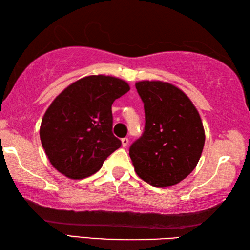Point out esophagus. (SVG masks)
Wrapping results in <instances>:
<instances>
[{"label": "esophagus", "instance_id": "obj_1", "mask_svg": "<svg viewBox=\"0 0 250 250\" xmlns=\"http://www.w3.org/2000/svg\"><path fill=\"white\" fill-rule=\"evenodd\" d=\"M121 143H122V147H126L129 145V139L128 137H124V139H121Z\"/></svg>", "mask_w": 250, "mask_h": 250}]
</instances>
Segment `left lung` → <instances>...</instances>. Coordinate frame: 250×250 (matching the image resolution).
I'll return each instance as SVG.
<instances>
[{
	"label": "left lung",
	"mask_w": 250,
	"mask_h": 250,
	"mask_svg": "<svg viewBox=\"0 0 250 250\" xmlns=\"http://www.w3.org/2000/svg\"><path fill=\"white\" fill-rule=\"evenodd\" d=\"M135 87L145 110L144 132L129 149L135 172L155 187L178 184L193 171L203 150L200 115L171 83L145 81Z\"/></svg>",
	"instance_id": "8db88e82"
}]
</instances>
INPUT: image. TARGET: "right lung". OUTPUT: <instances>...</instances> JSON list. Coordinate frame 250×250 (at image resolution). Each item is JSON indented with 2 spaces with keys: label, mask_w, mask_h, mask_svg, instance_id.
<instances>
[{
  "label": "right lung",
  "mask_w": 250,
  "mask_h": 250,
  "mask_svg": "<svg viewBox=\"0 0 250 250\" xmlns=\"http://www.w3.org/2000/svg\"><path fill=\"white\" fill-rule=\"evenodd\" d=\"M130 90L119 78L79 79L55 99L42 119L40 136L50 163L65 176L86 178L121 146L113 134L111 105Z\"/></svg>",
  "instance_id": "1"
}]
</instances>
